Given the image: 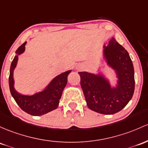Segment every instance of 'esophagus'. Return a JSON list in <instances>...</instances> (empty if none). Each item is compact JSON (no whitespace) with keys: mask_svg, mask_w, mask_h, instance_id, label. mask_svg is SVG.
Wrapping results in <instances>:
<instances>
[{"mask_svg":"<svg viewBox=\"0 0 148 148\" xmlns=\"http://www.w3.org/2000/svg\"><path fill=\"white\" fill-rule=\"evenodd\" d=\"M81 67H82V66H77V69H81Z\"/></svg>","mask_w":148,"mask_h":148,"instance_id":"1","label":"esophagus"}]
</instances>
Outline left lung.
Here are the masks:
<instances>
[{"mask_svg":"<svg viewBox=\"0 0 148 148\" xmlns=\"http://www.w3.org/2000/svg\"><path fill=\"white\" fill-rule=\"evenodd\" d=\"M102 67L113 70L116 78L114 85L105 73L80 71L81 86L90 110L103 114L121 111L132 98L135 88L134 68L129 53L112 37L103 45Z\"/></svg>","mask_w":148,"mask_h":148,"instance_id":"obj_1","label":"left lung"}]
</instances>
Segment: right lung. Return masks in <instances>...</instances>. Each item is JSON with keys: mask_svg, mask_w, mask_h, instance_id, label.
Returning <instances> with one entry per match:
<instances>
[{"mask_svg": "<svg viewBox=\"0 0 148 148\" xmlns=\"http://www.w3.org/2000/svg\"><path fill=\"white\" fill-rule=\"evenodd\" d=\"M26 45L27 41L16 50L15 56L11 63L9 77L10 90L15 102L23 111L33 116H41L58 108L62 93L67 83V77L71 69L55 77L40 91L32 95L19 93L14 88V70L17 65L19 56L25 51Z\"/></svg>", "mask_w": 148, "mask_h": 148, "instance_id": "1", "label": "right lung"}]
</instances>
